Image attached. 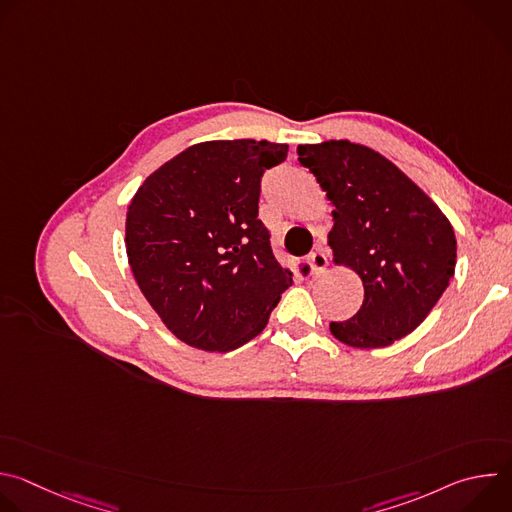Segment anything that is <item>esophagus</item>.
<instances>
[{
    "label": "esophagus",
    "instance_id": "34e87169",
    "mask_svg": "<svg viewBox=\"0 0 512 512\" xmlns=\"http://www.w3.org/2000/svg\"><path fill=\"white\" fill-rule=\"evenodd\" d=\"M308 263H310V273H312L314 277L322 275V273L326 271V267H328V257H326L324 249H316V251L310 255Z\"/></svg>",
    "mask_w": 512,
    "mask_h": 512
}]
</instances>
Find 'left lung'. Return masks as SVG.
Instances as JSON below:
<instances>
[{"instance_id": "left-lung-1", "label": "left lung", "mask_w": 512, "mask_h": 512, "mask_svg": "<svg viewBox=\"0 0 512 512\" xmlns=\"http://www.w3.org/2000/svg\"><path fill=\"white\" fill-rule=\"evenodd\" d=\"M298 156L334 206V263L364 287L360 310L330 322V332L354 348H383L411 334L454 277L456 235L446 214L367 145L330 139L298 145Z\"/></svg>"}]
</instances>
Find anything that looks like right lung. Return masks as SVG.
<instances>
[{
    "label": "right lung",
    "instance_id": "right-lung-1",
    "mask_svg": "<svg viewBox=\"0 0 512 512\" xmlns=\"http://www.w3.org/2000/svg\"><path fill=\"white\" fill-rule=\"evenodd\" d=\"M285 158V143L202 141L135 192L127 259L141 294L182 342L210 352L243 346L294 281L259 221L261 176Z\"/></svg>",
    "mask_w": 512,
    "mask_h": 512
}]
</instances>
